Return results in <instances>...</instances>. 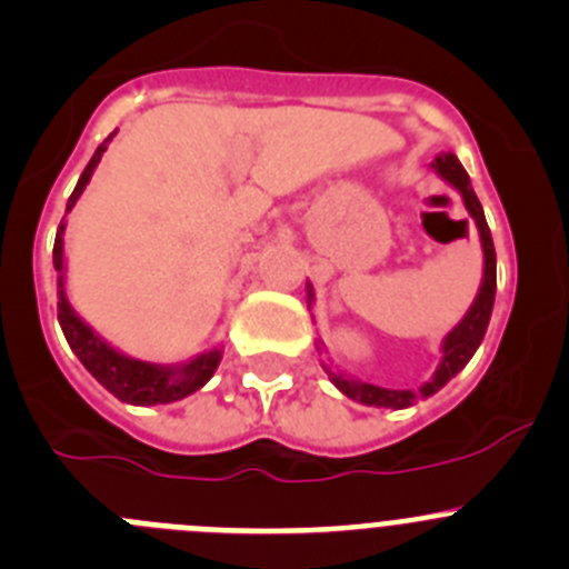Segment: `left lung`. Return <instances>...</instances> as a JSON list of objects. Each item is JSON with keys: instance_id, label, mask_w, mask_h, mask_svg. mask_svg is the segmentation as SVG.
<instances>
[{"instance_id": "1", "label": "left lung", "mask_w": 569, "mask_h": 569, "mask_svg": "<svg viewBox=\"0 0 569 569\" xmlns=\"http://www.w3.org/2000/svg\"><path fill=\"white\" fill-rule=\"evenodd\" d=\"M435 173L443 179L446 184H452L455 190L460 193L463 199L466 210H469L471 221H475L477 232H480V247H482V280H480V289H477L475 302L469 306L463 320L452 328V331L446 333L443 342H440V362L438 370L432 373V379L423 381L418 390H390V387H379V385H370V381L357 379V376H348L345 370H331L328 365H322L328 373V379L333 381L342 396L353 398L359 405H368V407H392V410H405V407L416 405L421 398L435 396L440 387L446 385L449 379L460 373V370L469 365V359L475 357V350L480 348L482 337H486V328L488 320H491V311H493V295H497V252H493V241H491V230L486 224V212H482L480 199H477L475 188H471V179L466 173V168L460 164V159L455 153H438V157L429 162ZM306 291H309V311H311V302H315V286L306 283ZM320 350V345H317Z\"/></svg>"}]
</instances>
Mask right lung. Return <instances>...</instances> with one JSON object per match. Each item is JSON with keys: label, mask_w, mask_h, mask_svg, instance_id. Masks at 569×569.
<instances>
[{"label": "right lung", "mask_w": 569, "mask_h": 569, "mask_svg": "<svg viewBox=\"0 0 569 569\" xmlns=\"http://www.w3.org/2000/svg\"><path fill=\"white\" fill-rule=\"evenodd\" d=\"M117 131H111L103 142L98 146V151L92 153L89 164L83 168L81 179H78L76 190L67 201V212L76 207V201L81 199V193L87 190L89 179H92L94 168H98L100 157L109 148L111 137ZM63 230H67V221H61L56 236V249H52V267L58 269V322H61V331L67 337L69 348L81 359L83 368L106 387L114 398L126 401V405L134 407H153V405H171L179 398H188L190 392L201 390L207 381L212 379L216 368H219L224 350L221 345L210 350H201L188 362L177 365H157L146 362V359H134L129 353H123L120 348L109 342V339L100 337L76 309L67 297V260H63Z\"/></svg>", "instance_id": "obj_1"}]
</instances>
